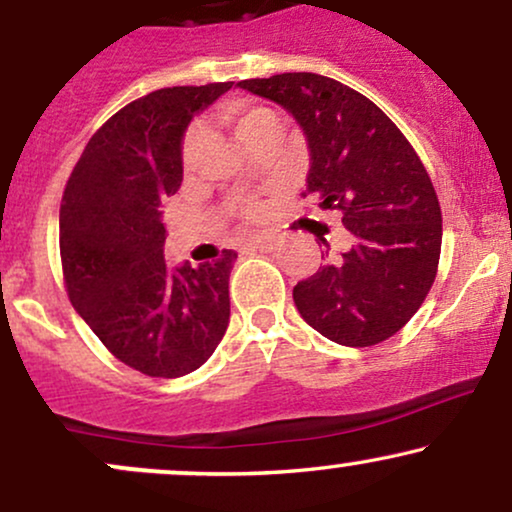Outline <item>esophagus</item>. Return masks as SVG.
<instances>
[{"instance_id":"esophagus-1","label":"esophagus","mask_w":512,"mask_h":512,"mask_svg":"<svg viewBox=\"0 0 512 512\" xmlns=\"http://www.w3.org/2000/svg\"><path fill=\"white\" fill-rule=\"evenodd\" d=\"M252 250H262V252H272L276 248V238L274 236H255L250 240Z\"/></svg>"}]
</instances>
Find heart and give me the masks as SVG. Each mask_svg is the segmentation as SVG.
Returning <instances> with one entry per match:
<instances>
[{
    "label": "heart",
    "mask_w": 512,
    "mask_h": 512,
    "mask_svg": "<svg viewBox=\"0 0 512 512\" xmlns=\"http://www.w3.org/2000/svg\"><path fill=\"white\" fill-rule=\"evenodd\" d=\"M214 120L221 127L231 129L240 142L250 146V149L262 139H274L276 127H279L274 110L257 101H250V98H228V101H223L216 108ZM202 139V129L197 125H192L182 137L180 163L185 170L195 168L199 151H202ZM233 211H238L245 219H257L262 214V204L252 197H238L233 199Z\"/></svg>",
    "instance_id": "1"
}]
</instances>
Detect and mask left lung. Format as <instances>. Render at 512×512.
<instances>
[{
	"mask_svg": "<svg viewBox=\"0 0 512 512\" xmlns=\"http://www.w3.org/2000/svg\"><path fill=\"white\" fill-rule=\"evenodd\" d=\"M238 86L296 117L313 161L303 197L337 209L349 231V248L293 286L298 313L337 344L385 342L421 308L438 272L443 216L424 163L378 105L330 76L291 72Z\"/></svg>",
	"mask_w": 512,
	"mask_h": 512,
	"instance_id": "8db88e82",
	"label": "left lung"
}]
</instances>
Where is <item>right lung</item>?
<instances>
[{"mask_svg":"<svg viewBox=\"0 0 512 512\" xmlns=\"http://www.w3.org/2000/svg\"><path fill=\"white\" fill-rule=\"evenodd\" d=\"M233 81L173 86L117 110L88 139L60 207V257L69 301L105 349L151 378L207 363L231 317L236 250L216 262L163 260L161 204L180 190L187 122Z\"/></svg>","mask_w":512,"mask_h":512,"instance_id":"right-lung-1","label":"right lung"}]
</instances>
